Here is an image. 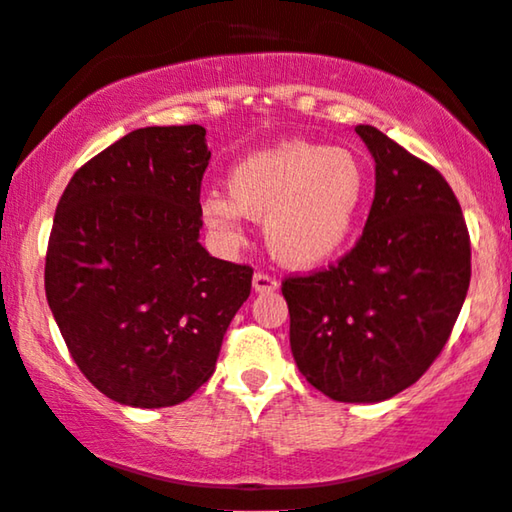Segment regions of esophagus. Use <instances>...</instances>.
<instances>
[{
    "instance_id": "esophagus-1",
    "label": "esophagus",
    "mask_w": 512,
    "mask_h": 512,
    "mask_svg": "<svg viewBox=\"0 0 512 512\" xmlns=\"http://www.w3.org/2000/svg\"><path fill=\"white\" fill-rule=\"evenodd\" d=\"M252 290H255V292H274V290H278V281H276V278H271L269 274H262V271H257V274L252 276Z\"/></svg>"
}]
</instances>
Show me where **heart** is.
I'll use <instances>...</instances> for the list:
<instances>
[{"instance_id":"heart-1","label":"heart","mask_w":512,"mask_h":512,"mask_svg":"<svg viewBox=\"0 0 512 512\" xmlns=\"http://www.w3.org/2000/svg\"><path fill=\"white\" fill-rule=\"evenodd\" d=\"M227 192L201 199L206 227L241 241L243 220H264V243L288 269L323 267L342 252L363 217L370 180L349 149L288 140L245 156L227 173Z\"/></svg>"}]
</instances>
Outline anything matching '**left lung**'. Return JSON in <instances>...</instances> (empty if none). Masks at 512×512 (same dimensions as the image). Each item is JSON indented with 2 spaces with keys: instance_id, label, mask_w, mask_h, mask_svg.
<instances>
[{
  "instance_id": "obj_1",
  "label": "left lung",
  "mask_w": 512,
  "mask_h": 512,
  "mask_svg": "<svg viewBox=\"0 0 512 512\" xmlns=\"http://www.w3.org/2000/svg\"><path fill=\"white\" fill-rule=\"evenodd\" d=\"M363 236L335 267L285 278L290 349L311 386L339 403H381L424 374L459 318L470 241L452 187L374 126Z\"/></svg>"
}]
</instances>
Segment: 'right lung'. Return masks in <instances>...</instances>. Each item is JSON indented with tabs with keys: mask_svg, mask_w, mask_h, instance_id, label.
<instances>
[{
	"mask_svg": "<svg viewBox=\"0 0 512 512\" xmlns=\"http://www.w3.org/2000/svg\"><path fill=\"white\" fill-rule=\"evenodd\" d=\"M206 128L149 126L81 166L46 252V299L84 377L128 407L180 405L215 372L252 269L199 243Z\"/></svg>",
	"mask_w": 512,
	"mask_h": 512,
	"instance_id": "obj_1",
	"label": "right lung"
}]
</instances>
